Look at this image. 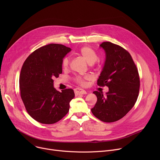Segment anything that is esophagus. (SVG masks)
<instances>
[{
    "label": "esophagus",
    "mask_w": 160,
    "mask_h": 160,
    "mask_svg": "<svg viewBox=\"0 0 160 160\" xmlns=\"http://www.w3.org/2000/svg\"><path fill=\"white\" fill-rule=\"evenodd\" d=\"M74 93L76 95H84V94H86L87 92L83 90V89H82L80 88H75L74 89Z\"/></svg>",
    "instance_id": "obj_1"
}]
</instances>
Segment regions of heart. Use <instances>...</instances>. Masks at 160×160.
<instances>
[{"mask_svg": "<svg viewBox=\"0 0 160 160\" xmlns=\"http://www.w3.org/2000/svg\"><path fill=\"white\" fill-rule=\"evenodd\" d=\"M79 54L85 59L86 62L89 64L94 63L98 59V54L95 52V50H93L90 47L85 46L80 48L79 50ZM69 58L68 57H65L62 60V66L63 68H67L69 65ZM90 77L89 76H76L74 77V81L77 82L78 84L84 86L86 84V80H89Z\"/></svg>", "mask_w": 160, "mask_h": 160, "instance_id": "heart-1", "label": "heart"}]
</instances>
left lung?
<instances>
[{
    "mask_svg": "<svg viewBox=\"0 0 160 160\" xmlns=\"http://www.w3.org/2000/svg\"><path fill=\"white\" fill-rule=\"evenodd\" d=\"M106 58L97 85L108 86L109 91H95L97 97L91 112L99 120L113 122L122 119L133 108L139 95L140 80L137 67L130 54L122 47L103 42L100 45Z\"/></svg>",
    "mask_w": 160,
    "mask_h": 160,
    "instance_id": "8db88e82",
    "label": "left lung"
}]
</instances>
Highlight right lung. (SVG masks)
<instances>
[{
  "label": "right lung",
  "mask_w": 160,
  "mask_h": 160,
  "mask_svg": "<svg viewBox=\"0 0 160 160\" xmlns=\"http://www.w3.org/2000/svg\"><path fill=\"white\" fill-rule=\"evenodd\" d=\"M71 49L61 44H48L30 54L19 76L21 97L28 113L39 122L54 124L69 110L74 97L72 89L62 92L53 86L54 78L62 72V60Z\"/></svg>",
  "instance_id": "add662e5"
}]
</instances>
